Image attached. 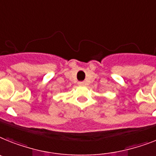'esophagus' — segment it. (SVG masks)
<instances>
[{"label":"esophagus","instance_id":"34e87169","mask_svg":"<svg viewBox=\"0 0 156 156\" xmlns=\"http://www.w3.org/2000/svg\"><path fill=\"white\" fill-rule=\"evenodd\" d=\"M78 84L80 86H83L84 84H85V83H84V82H83V81H80V82H79V83H78Z\"/></svg>","mask_w":156,"mask_h":156}]
</instances>
